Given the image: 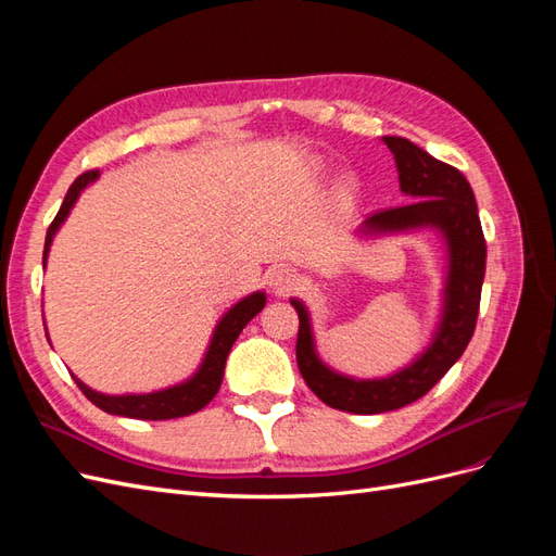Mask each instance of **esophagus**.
Here are the masks:
<instances>
[{"label":"esophagus","mask_w":556,"mask_h":556,"mask_svg":"<svg viewBox=\"0 0 556 556\" xmlns=\"http://www.w3.org/2000/svg\"><path fill=\"white\" fill-rule=\"evenodd\" d=\"M296 282H299L296 274L288 266H276L268 271V285H271V290L278 296H288L296 288Z\"/></svg>","instance_id":"1"}]
</instances>
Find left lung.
<instances>
[{
  "label": "left lung",
  "mask_w": 556,
  "mask_h": 556,
  "mask_svg": "<svg viewBox=\"0 0 556 556\" xmlns=\"http://www.w3.org/2000/svg\"><path fill=\"white\" fill-rule=\"evenodd\" d=\"M382 141L394 153L401 190L413 201L406 206L376 211L366 217L362 231H396L419 225L439 227L450 245V276L445 315L435 341L415 364L384 380H350L329 371L315 357L304 304L292 299L299 313L296 364L301 376L329 408L355 415L396 410L422 399L464 355L478 323L486 260L478 204L466 176L408 139L384 137Z\"/></svg>",
  "instance_id": "left-lung-1"
}]
</instances>
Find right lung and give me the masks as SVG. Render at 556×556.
<instances>
[{
	"mask_svg": "<svg viewBox=\"0 0 556 556\" xmlns=\"http://www.w3.org/2000/svg\"><path fill=\"white\" fill-rule=\"evenodd\" d=\"M97 176H99V169H90L86 174H80L72 182V188L66 190V197L55 215V220L50 223V227L46 231L43 260L48 255L50 241H53L58 227L64 223V217L70 215L80 190L86 188L88 182H92ZM264 304H266V296L262 292H255L248 299L239 301V304L223 317V323L217 325L211 348L206 352V359H204V364H201L199 374L188 382L169 387V390L153 392V394L106 396V394H99V392L90 390V387L83 384L78 378H74V380L78 384V390L86 394L97 408H102L104 413H111V415H123V417H134V419H174V417L192 415V413L204 408L206 403H211L213 396L217 394V390H220L223 376H225V362H227V355H229L233 341L239 339L243 327L264 308Z\"/></svg>",
	"mask_w": 556,
	"mask_h": 556,
	"instance_id": "1",
	"label": "right lung"
}]
</instances>
